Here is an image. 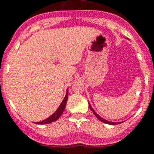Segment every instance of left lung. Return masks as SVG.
<instances>
[{"mask_svg": "<svg viewBox=\"0 0 154 154\" xmlns=\"http://www.w3.org/2000/svg\"><path fill=\"white\" fill-rule=\"evenodd\" d=\"M89 106H90V109H91V111L93 112L94 115L97 116V119H99V120H100L101 122L106 123V124H108V125H118V124H119V123H120V122H110V121H107V120H106V119H104L103 118H101V117H100V116H99L98 114L96 113V111H95V110H93V108L91 107V106L90 103H89ZM121 123H122V122H121Z\"/></svg>", "mask_w": 154, "mask_h": 154, "instance_id": "obj_1", "label": "left lung"}]
</instances>
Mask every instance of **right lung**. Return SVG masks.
Segmentation results:
<instances>
[{"mask_svg": "<svg viewBox=\"0 0 154 154\" xmlns=\"http://www.w3.org/2000/svg\"><path fill=\"white\" fill-rule=\"evenodd\" d=\"M67 95H68V91H67V93H66V96L64 97L63 100L62 101V103L60 104V106H58L57 110H56L52 116H50L48 118H47L46 119H44L43 121L36 122V124H38V125H44V124H49V123H52L54 122V121L57 120V119L62 116V114H63L64 109H65V107H66V104H67Z\"/></svg>", "mask_w": 154, "mask_h": 154, "instance_id": "obj_1", "label": "right lung"}]
</instances>
